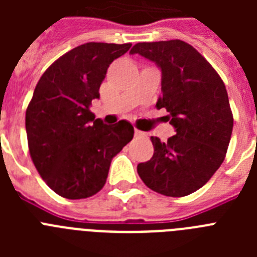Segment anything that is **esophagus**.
I'll return each mask as SVG.
<instances>
[{"label":"esophagus","instance_id":"esophagus-1","mask_svg":"<svg viewBox=\"0 0 257 257\" xmlns=\"http://www.w3.org/2000/svg\"><path fill=\"white\" fill-rule=\"evenodd\" d=\"M145 133L144 131H140L138 128H135V138H144Z\"/></svg>","mask_w":257,"mask_h":257}]
</instances>
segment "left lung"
Instances as JSON below:
<instances>
[{
    "label": "left lung",
    "instance_id": "1",
    "mask_svg": "<svg viewBox=\"0 0 257 257\" xmlns=\"http://www.w3.org/2000/svg\"><path fill=\"white\" fill-rule=\"evenodd\" d=\"M162 70V96L176 135L161 143L152 136L154 153L138 165L148 188L167 197H184L202 188L221 166L233 131V113L222 79L212 65L180 40L139 42L131 49Z\"/></svg>",
    "mask_w": 257,
    "mask_h": 257
}]
</instances>
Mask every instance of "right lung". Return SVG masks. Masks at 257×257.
Masks as SVG:
<instances>
[{"label": "right lung", "instance_id": "add662e5", "mask_svg": "<svg viewBox=\"0 0 257 257\" xmlns=\"http://www.w3.org/2000/svg\"><path fill=\"white\" fill-rule=\"evenodd\" d=\"M131 44L88 42L45 70L26 112L31 158L56 194L82 199L103 189L113 157L134 138L130 122L104 124L90 110L106 69Z\"/></svg>", "mask_w": 257, "mask_h": 257}]
</instances>
